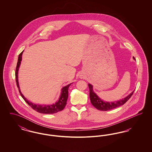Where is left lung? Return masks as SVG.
Segmentation results:
<instances>
[{"label": "left lung", "mask_w": 152, "mask_h": 152, "mask_svg": "<svg viewBox=\"0 0 152 152\" xmlns=\"http://www.w3.org/2000/svg\"><path fill=\"white\" fill-rule=\"evenodd\" d=\"M133 58L135 60V58L134 57ZM88 87L89 88V97L92 104L96 108L102 111H107L123 105L130 99L134 91H133L128 96L122 100L110 102L103 101L100 98H99L98 96L94 93L93 90V86L91 84H88Z\"/></svg>", "instance_id": "8db88e82"}]
</instances>
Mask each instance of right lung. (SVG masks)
<instances>
[{
	"mask_svg": "<svg viewBox=\"0 0 152 152\" xmlns=\"http://www.w3.org/2000/svg\"><path fill=\"white\" fill-rule=\"evenodd\" d=\"M23 51L22 52L18 57V60L17 63V65L16 68V72H15V78H16V85L17 87L19 89V93L21 95L23 99L24 100L29 106L36 110V112L40 113H43V114H53V113H56L59 111H61L66 104V101L68 97V88L69 86L71 85V84H69L67 85L66 86L63 87L61 89V92L60 96L57 102H56L55 104H51V105H40V104H35L32 103L31 102L28 101L27 99L24 97L23 94H22V92H20V88H19V82H18V70L19 68V66L21 63L22 58V53Z\"/></svg>",
	"mask_w": 152,
	"mask_h": 152,
	"instance_id": "add662e5",
	"label": "right lung"
}]
</instances>
